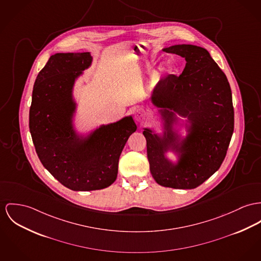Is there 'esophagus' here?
I'll list each match as a JSON object with an SVG mask.
<instances>
[{
  "label": "esophagus",
  "mask_w": 261,
  "mask_h": 261,
  "mask_svg": "<svg viewBox=\"0 0 261 261\" xmlns=\"http://www.w3.org/2000/svg\"><path fill=\"white\" fill-rule=\"evenodd\" d=\"M134 118H135V120L139 122V123H145L146 121L148 120V113L143 108L139 107L135 110Z\"/></svg>",
  "instance_id": "esophagus-1"
}]
</instances>
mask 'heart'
<instances>
[{
  "mask_svg": "<svg viewBox=\"0 0 261 261\" xmlns=\"http://www.w3.org/2000/svg\"><path fill=\"white\" fill-rule=\"evenodd\" d=\"M177 63L173 60H169L165 64V71L169 74H173L177 70Z\"/></svg>",
  "mask_w": 261,
  "mask_h": 261,
  "instance_id": "heart-1",
  "label": "heart"
}]
</instances>
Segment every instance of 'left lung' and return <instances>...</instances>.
<instances>
[{
  "mask_svg": "<svg viewBox=\"0 0 261 261\" xmlns=\"http://www.w3.org/2000/svg\"><path fill=\"white\" fill-rule=\"evenodd\" d=\"M162 50L184 58L186 66L180 76L162 80L150 96L161 123L160 133L143 128L150 172L163 187L195 189L220 169L226 155L234 127L231 89L205 48L175 44Z\"/></svg>",
  "mask_w": 261,
  "mask_h": 261,
  "instance_id": "obj_1",
  "label": "left lung"
}]
</instances>
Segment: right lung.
Wrapping results in <instances>:
<instances>
[{
	"instance_id": "1",
	"label": "right lung",
	"mask_w": 261,
	"mask_h": 261,
	"mask_svg": "<svg viewBox=\"0 0 261 261\" xmlns=\"http://www.w3.org/2000/svg\"><path fill=\"white\" fill-rule=\"evenodd\" d=\"M92 61L90 53L53 55L37 76L30 108V132L41 164L64 187L80 192L114 182L122 150L137 130L131 114L77 129L74 86Z\"/></svg>"
}]
</instances>
